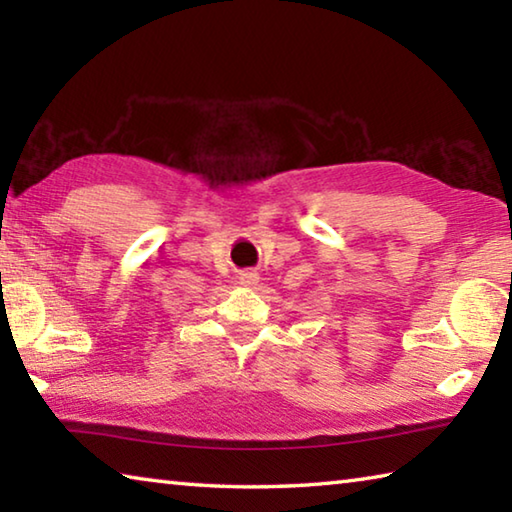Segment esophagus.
<instances>
[{"instance_id":"esophagus-1","label":"esophagus","mask_w":512,"mask_h":512,"mask_svg":"<svg viewBox=\"0 0 512 512\" xmlns=\"http://www.w3.org/2000/svg\"><path fill=\"white\" fill-rule=\"evenodd\" d=\"M239 280H241V284H246V287H250V284H255L259 277H257L255 271H241L239 273Z\"/></svg>"}]
</instances>
